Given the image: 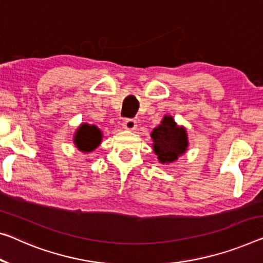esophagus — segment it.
I'll use <instances>...</instances> for the list:
<instances>
[{
  "label": "esophagus",
  "mask_w": 263,
  "mask_h": 263,
  "mask_svg": "<svg viewBox=\"0 0 263 263\" xmlns=\"http://www.w3.org/2000/svg\"><path fill=\"white\" fill-rule=\"evenodd\" d=\"M123 127L125 130H128V131H133L137 128V122L135 119H125L123 122Z\"/></svg>",
  "instance_id": "esophagus-1"
}]
</instances>
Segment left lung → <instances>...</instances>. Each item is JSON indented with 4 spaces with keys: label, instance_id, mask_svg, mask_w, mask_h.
Returning <instances> with one entry per match:
<instances>
[{
    "label": "left lung",
    "instance_id": "left-lung-1",
    "mask_svg": "<svg viewBox=\"0 0 263 263\" xmlns=\"http://www.w3.org/2000/svg\"><path fill=\"white\" fill-rule=\"evenodd\" d=\"M153 151L161 164L176 161L189 147L186 128L178 126L172 116H165L159 126L153 128Z\"/></svg>",
    "mask_w": 263,
    "mask_h": 263
}]
</instances>
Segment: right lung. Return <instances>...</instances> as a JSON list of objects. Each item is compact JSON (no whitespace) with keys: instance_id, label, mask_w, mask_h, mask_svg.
Returning <instances> with one entry per match:
<instances>
[{"instance_id":"add662e5","label":"right lung","mask_w":263,"mask_h":263,"mask_svg":"<svg viewBox=\"0 0 263 263\" xmlns=\"http://www.w3.org/2000/svg\"><path fill=\"white\" fill-rule=\"evenodd\" d=\"M102 132L96 125L82 124L77 128L76 135H74V144L83 152H91L102 141Z\"/></svg>"}]
</instances>
